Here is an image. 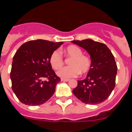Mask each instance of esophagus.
Instances as JSON below:
<instances>
[{
  "mask_svg": "<svg viewBox=\"0 0 132 132\" xmlns=\"http://www.w3.org/2000/svg\"><path fill=\"white\" fill-rule=\"evenodd\" d=\"M61 81H63V82H68V81H69V79H61Z\"/></svg>",
  "mask_w": 132,
  "mask_h": 132,
  "instance_id": "obj_1",
  "label": "esophagus"
}]
</instances>
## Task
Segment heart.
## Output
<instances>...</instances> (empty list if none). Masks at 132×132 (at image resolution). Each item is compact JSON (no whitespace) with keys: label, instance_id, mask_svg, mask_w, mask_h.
<instances>
[{"label":"heart","instance_id":"heart-1","mask_svg":"<svg viewBox=\"0 0 132 132\" xmlns=\"http://www.w3.org/2000/svg\"><path fill=\"white\" fill-rule=\"evenodd\" d=\"M65 52L69 57V67L61 69L57 72V75L63 79L75 77L80 73L86 74L91 68V60L87 56L82 55V50L76 45H70L65 48ZM50 62L54 69H60L64 65V61L60 52L55 50L50 56Z\"/></svg>","mask_w":132,"mask_h":132}]
</instances>
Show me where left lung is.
<instances>
[{
	"instance_id": "obj_1",
	"label": "left lung",
	"mask_w": 132,
	"mask_h": 132,
	"mask_svg": "<svg viewBox=\"0 0 132 132\" xmlns=\"http://www.w3.org/2000/svg\"><path fill=\"white\" fill-rule=\"evenodd\" d=\"M71 42L85 49L91 59V68L87 77L78 80L73 93L83 103H101L108 98L115 87L118 68L114 55L105 44L91 39Z\"/></svg>"
}]
</instances>
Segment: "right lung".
Returning a JSON list of instances; mask_svg holds the SVG:
<instances>
[{"label":"right lung","mask_w":132,"mask_h":132,"mask_svg":"<svg viewBox=\"0 0 132 132\" xmlns=\"http://www.w3.org/2000/svg\"><path fill=\"white\" fill-rule=\"evenodd\" d=\"M63 42L44 39L24 43L14 55L10 79L12 88L22 103L40 105L47 102L61 81L52 69L50 56Z\"/></svg>","instance_id":"1"}]
</instances>
